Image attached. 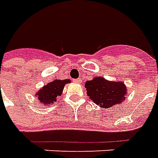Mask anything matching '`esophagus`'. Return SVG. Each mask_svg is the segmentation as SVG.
<instances>
[{"label":"esophagus","instance_id":"obj_1","mask_svg":"<svg viewBox=\"0 0 158 158\" xmlns=\"http://www.w3.org/2000/svg\"><path fill=\"white\" fill-rule=\"evenodd\" d=\"M81 81H82V80H81V79H74V82L78 83V84H79V83H81Z\"/></svg>","mask_w":158,"mask_h":158}]
</instances>
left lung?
I'll return each instance as SVG.
<instances>
[{
    "label": "left lung",
    "mask_w": 158,
    "mask_h": 158,
    "mask_svg": "<svg viewBox=\"0 0 158 158\" xmlns=\"http://www.w3.org/2000/svg\"><path fill=\"white\" fill-rule=\"evenodd\" d=\"M87 95L102 108H110L125 100L127 88L124 83L110 82L99 77L85 83Z\"/></svg>",
    "instance_id": "obj_1"
}]
</instances>
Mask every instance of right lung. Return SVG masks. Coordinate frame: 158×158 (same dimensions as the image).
Listing matches in <instances>:
<instances>
[{
  "mask_svg": "<svg viewBox=\"0 0 158 158\" xmlns=\"http://www.w3.org/2000/svg\"><path fill=\"white\" fill-rule=\"evenodd\" d=\"M69 82V79L60 80L56 79L53 82L48 83L43 87L37 93V98L41 101V102L45 104H51L56 102L58 96H60L63 90L64 85Z\"/></svg>",
  "mask_w": 158,
  "mask_h": 158,
  "instance_id": "obj_1",
  "label": "right lung"
}]
</instances>
